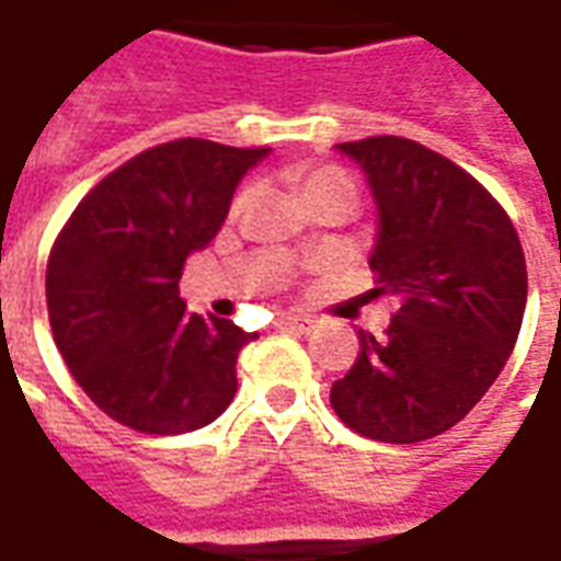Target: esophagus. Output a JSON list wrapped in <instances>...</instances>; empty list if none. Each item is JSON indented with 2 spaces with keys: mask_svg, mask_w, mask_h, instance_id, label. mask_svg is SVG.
<instances>
[{
  "mask_svg": "<svg viewBox=\"0 0 561 561\" xmlns=\"http://www.w3.org/2000/svg\"><path fill=\"white\" fill-rule=\"evenodd\" d=\"M279 328H282V330H297V333H309V330L316 328V318H306V316H282V318H279Z\"/></svg>",
  "mask_w": 561,
  "mask_h": 561,
  "instance_id": "1",
  "label": "esophagus"
}]
</instances>
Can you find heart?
Listing matches in <instances>:
<instances>
[{"label": "heart", "mask_w": 561, "mask_h": 561, "mask_svg": "<svg viewBox=\"0 0 561 561\" xmlns=\"http://www.w3.org/2000/svg\"><path fill=\"white\" fill-rule=\"evenodd\" d=\"M318 192H348L354 195V183L352 176L340 168H316V171L306 176L304 183V195H318ZM245 204V195L237 197V209Z\"/></svg>", "instance_id": "heart-1"}]
</instances>
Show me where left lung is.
<instances>
[{"instance_id": "8db88e82", "label": "left lung", "mask_w": 561, "mask_h": 561, "mask_svg": "<svg viewBox=\"0 0 561 561\" xmlns=\"http://www.w3.org/2000/svg\"><path fill=\"white\" fill-rule=\"evenodd\" d=\"M376 197L369 267L400 309L333 381L330 402L354 433L412 445L450 430L514 352L526 309L523 245L486 188L409 138L336 144Z\"/></svg>"}]
</instances>
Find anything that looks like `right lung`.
<instances>
[{"label":"right lung","instance_id":"add662e5","mask_svg":"<svg viewBox=\"0 0 561 561\" xmlns=\"http://www.w3.org/2000/svg\"><path fill=\"white\" fill-rule=\"evenodd\" d=\"M267 152L201 138L159 144L107 173L56 237L47 261L56 348L114 421L176 435L231 405L237 354L255 333L185 312L180 276Z\"/></svg>","mask_w":561,"mask_h":561}]
</instances>
